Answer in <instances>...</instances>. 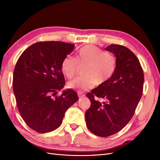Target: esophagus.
Instances as JSON below:
<instances>
[{
    "mask_svg": "<svg viewBox=\"0 0 160 160\" xmlns=\"http://www.w3.org/2000/svg\"><path fill=\"white\" fill-rule=\"evenodd\" d=\"M78 95H79V97H80V98H81V97H84L85 94L81 93V92H78Z\"/></svg>",
    "mask_w": 160,
    "mask_h": 160,
    "instance_id": "34e87169",
    "label": "esophagus"
}]
</instances>
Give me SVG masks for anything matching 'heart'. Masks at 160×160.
Segmentation results:
<instances>
[{"instance_id": "1", "label": "heart", "mask_w": 160, "mask_h": 160, "mask_svg": "<svg viewBox=\"0 0 160 160\" xmlns=\"http://www.w3.org/2000/svg\"><path fill=\"white\" fill-rule=\"evenodd\" d=\"M84 74L69 81L68 87L76 90H88L93 88L98 82L105 83L109 80L117 67L115 57L105 52L95 45H86L78 51L76 59L67 56L62 59L61 65L62 72L68 79L75 76L79 65H85Z\"/></svg>"}]
</instances>
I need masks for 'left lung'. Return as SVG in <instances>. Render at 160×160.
Wrapping results in <instances>:
<instances>
[{
  "mask_svg": "<svg viewBox=\"0 0 160 160\" xmlns=\"http://www.w3.org/2000/svg\"><path fill=\"white\" fill-rule=\"evenodd\" d=\"M105 49L115 55L117 67L109 80L87 94L91 106L85 112L87 126L100 137L119 132L132 119L142 96L144 81L142 66L132 51L113 44ZM95 96L105 101L101 102Z\"/></svg>",
  "mask_w": 160,
  "mask_h": 160,
  "instance_id": "left-lung-1",
  "label": "left lung"
}]
</instances>
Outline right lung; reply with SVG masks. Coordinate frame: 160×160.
<instances>
[{"instance_id":"right-lung-1","label":"right lung","mask_w":160,"mask_h":160,"mask_svg":"<svg viewBox=\"0 0 160 160\" xmlns=\"http://www.w3.org/2000/svg\"><path fill=\"white\" fill-rule=\"evenodd\" d=\"M74 47L60 41L36 42L17 62L12 82L17 105L23 120L37 132L47 133L59 128L66 111L79 99L71 89L56 96L65 84L61 62Z\"/></svg>"}]
</instances>
